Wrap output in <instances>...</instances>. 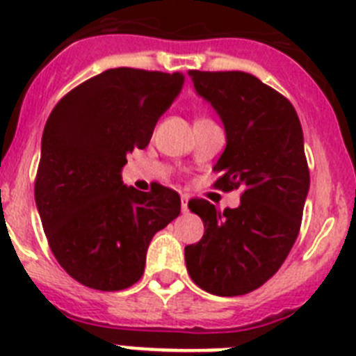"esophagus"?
Here are the masks:
<instances>
[{
    "instance_id": "obj_1",
    "label": "esophagus",
    "mask_w": 356,
    "mask_h": 356,
    "mask_svg": "<svg viewBox=\"0 0 356 356\" xmlns=\"http://www.w3.org/2000/svg\"><path fill=\"white\" fill-rule=\"evenodd\" d=\"M188 199H190L188 195H181V210H183V213L188 211Z\"/></svg>"
}]
</instances>
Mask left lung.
<instances>
[{"label":"left lung","instance_id":"1","mask_svg":"<svg viewBox=\"0 0 356 356\" xmlns=\"http://www.w3.org/2000/svg\"><path fill=\"white\" fill-rule=\"evenodd\" d=\"M190 76L226 132L215 186L243 195L224 211L204 199L188 202L204 222L201 241L184 248L188 273L211 295H246L279 271L297 241L309 192L302 127L293 104L252 74Z\"/></svg>","mask_w":356,"mask_h":356}]
</instances>
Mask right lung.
Returning a JSON list of instances; mask_svg holds the SVG:
<instances>
[{
  "instance_id": "right-lung-1",
  "label": "right lung",
  "mask_w": 356,
  "mask_h": 356,
  "mask_svg": "<svg viewBox=\"0 0 356 356\" xmlns=\"http://www.w3.org/2000/svg\"><path fill=\"white\" fill-rule=\"evenodd\" d=\"M183 85L181 72L110 68L50 113L35 206L54 257L77 282L101 291L136 284L152 237L181 213L177 192L161 184L139 192L121 172L127 154L148 146Z\"/></svg>"
}]
</instances>
